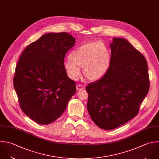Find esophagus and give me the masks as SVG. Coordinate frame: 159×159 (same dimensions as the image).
I'll return each mask as SVG.
<instances>
[{"instance_id": "34e87169", "label": "esophagus", "mask_w": 159, "mask_h": 159, "mask_svg": "<svg viewBox=\"0 0 159 159\" xmlns=\"http://www.w3.org/2000/svg\"><path fill=\"white\" fill-rule=\"evenodd\" d=\"M85 89V85H82V84H77V90H80L82 89Z\"/></svg>"}]
</instances>
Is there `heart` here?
I'll use <instances>...</instances> for the list:
<instances>
[{"label":"heart","instance_id":"obj_1","mask_svg":"<svg viewBox=\"0 0 159 159\" xmlns=\"http://www.w3.org/2000/svg\"><path fill=\"white\" fill-rule=\"evenodd\" d=\"M69 61L64 62V68L69 77L74 80L80 75L83 67L84 75L90 80L100 79L107 71L110 62V53L102 41L84 44L72 51Z\"/></svg>","mask_w":159,"mask_h":159}]
</instances>
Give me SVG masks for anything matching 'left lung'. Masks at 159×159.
<instances>
[{
    "mask_svg": "<svg viewBox=\"0 0 159 159\" xmlns=\"http://www.w3.org/2000/svg\"><path fill=\"white\" fill-rule=\"evenodd\" d=\"M110 47L105 74L85 88L89 113L105 130L115 129L136 116L150 86L147 61L138 50L120 38H114Z\"/></svg>",
    "mask_w": 159,
    "mask_h": 159,
    "instance_id": "obj_1",
    "label": "left lung"
}]
</instances>
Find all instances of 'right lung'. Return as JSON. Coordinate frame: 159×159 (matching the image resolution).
Segmentation results:
<instances>
[{"label": "right lung", "instance_id": "right-lung-1", "mask_svg": "<svg viewBox=\"0 0 159 159\" xmlns=\"http://www.w3.org/2000/svg\"><path fill=\"white\" fill-rule=\"evenodd\" d=\"M75 39L66 32L49 33L30 43L15 67L13 86L21 110L40 125L56 120L76 92L64 68Z\"/></svg>", "mask_w": 159, "mask_h": 159}]
</instances>
